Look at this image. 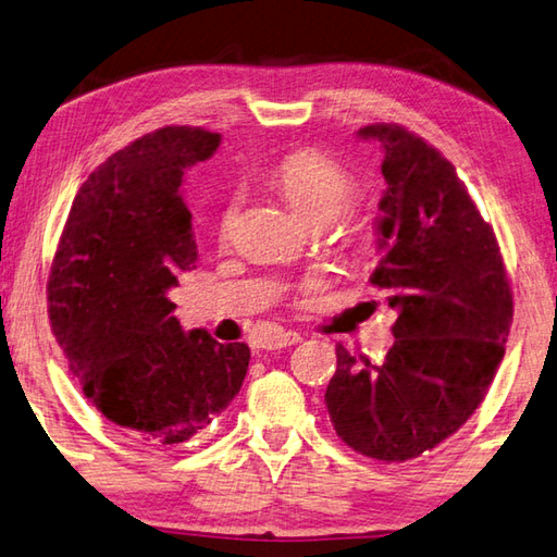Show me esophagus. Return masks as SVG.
Here are the masks:
<instances>
[{
	"label": "esophagus",
	"mask_w": 557,
	"mask_h": 557,
	"mask_svg": "<svg viewBox=\"0 0 557 557\" xmlns=\"http://www.w3.org/2000/svg\"><path fill=\"white\" fill-rule=\"evenodd\" d=\"M302 336L298 331H278L274 336H267L262 341L264 350H281V348H290V345H298Z\"/></svg>",
	"instance_id": "esophagus-1"
}]
</instances>
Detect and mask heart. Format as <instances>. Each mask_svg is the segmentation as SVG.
<instances>
[{
	"label": "heart",
	"instance_id": "obj_1",
	"mask_svg": "<svg viewBox=\"0 0 557 557\" xmlns=\"http://www.w3.org/2000/svg\"><path fill=\"white\" fill-rule=\"evenodd\" d=\"M271 185L286 197V202L298 212L307 224L321 226L331 221L333 215L343 212V207L352 197V176L331 157L317 150H298L288 157H283L271 171ZM240 195H228L216 216V233L221 240H228L238 221ZM336 231L343 238H355L362 226L352 216H342L336 220Z\"/></svg>",
	"mask_w": 557,
	"mask_h": 557
}]
</instances>
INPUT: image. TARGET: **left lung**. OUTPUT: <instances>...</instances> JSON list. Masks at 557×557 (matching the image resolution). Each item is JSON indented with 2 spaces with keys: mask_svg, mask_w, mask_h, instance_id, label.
<instances>
[{
  "mask_svg": "<svg viewBox=\"0 0 557 557\" xmlns=\"http://www.w3.org/2000/svg\"><path fill=\"white\" fill-rule=\"evenodd\" d=\"M357 138L383 152L372 283L398 319L381 364L336 345L324 400L352 450L405 462L453 436L486 398L512 324V290L496 233L436 147L395 123L364 126Z\"/></svg>",
  "mask_w": 557,
  "mask_h": 557,
  "instance_id": "left-lung-1",
  "label": "left lung"
}]
</instances>
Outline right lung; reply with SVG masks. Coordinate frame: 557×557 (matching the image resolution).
<instances>
[{"instance_id":"add662e5","label":"right lung","mask_w":557,"mask_h":557,"mask_svg":"<svg viewBox=\"0 0 557 557\" xmlns=\"http://www.w3.org/2000/svg\"><path fill=\"white\" fill-rule=\"evenodd\" d=\"M219 143L169 126L111 154L73 200L47 283L49 321L85 398L150 448L185 443L224 412L250 364L245 343L185 333L166 298L197 262L183 174Z\"/></svg>"}]
</instances>
